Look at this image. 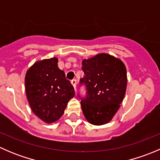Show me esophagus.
Listing matches in <instances>:
<instances>
[{
  "instance_id": "1",
  "label": "esophagus",
  "mask_w": 160,
  "mask_h": 160,
  "mask_svg": "<svg viewBox=\"0 0 160 160\" xmlns=\"http://www.w3.org/2000/svg\"><path fill=\"white\" fill-rule=\"evenodd\" d=\"M71 83L72 84V86H73L74 89L75 90H77V80L76 79H73V80H71Z\"/></svg>"
}]
</instances>
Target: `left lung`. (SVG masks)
<instances>
[{
    "instance_id": "8db88e82",
    "label": "left lung",
    "mask_w": 160,
    "mask_h": 160,
    "mask_svg": "<svg viewBox=\"0 0 160 160\" xmlns=\"http://www.w3.org/2000/svg\"><path fill=\"white\" fill-rule=\"evenodd\" d=\"M84 77L80 80L86 88L81 99L82 110L87 120L94 125L108 123L123 101L127 86L125 66L119 59L105 53L82 62Z\"/></svg>"
}]
</instances>
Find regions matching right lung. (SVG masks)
I'll return each instance as SVG.
<instances>
[{"label":"right lung","mask_w":160,"mask_h":160,"mask_svg":"<svg viewBox=\"0 0 160 160\" xmlns=\"http://www.w3.org/2000/svg\"><path fill=\"white\" fill-rule=\"evenodd\" d=\"M57 62L56 58L38 61L25 76V91L31 108L46 123L57 121L75 95L73 87Z\"/></svg>","instance_id":"add662e5"}]
</instances>
